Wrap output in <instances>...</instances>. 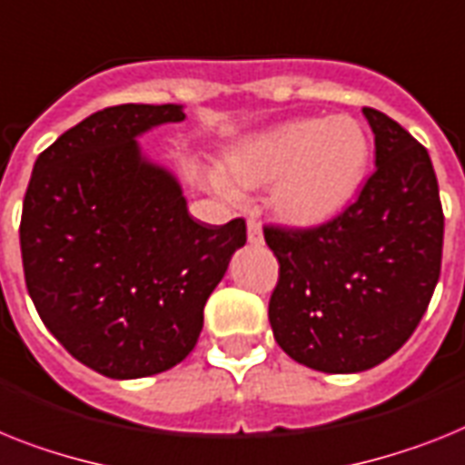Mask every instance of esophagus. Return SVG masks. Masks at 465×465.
Returning a JSON list of instances; mask_svg holds the SVG:
<instances>
[{
	"instance_id": "1",
	"label": "esophagus",
	"mask_w": 465,
	"mask_h": 465,
	"mask_svg": "<svg viewBox=\"0 0 465 465\" xmlns=\"http://www.w3.org/2000/svg\"><path fill=\"white\" fill-rule=\"evenodd\" d=\"M262 226L260 222L248 220V243L251 245H262Z\"/></svg>"
}]
</instances>
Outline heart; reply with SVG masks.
Returning <instances> with one entry per match:
<instances>
[{
  "label": "heart",
  "mask_w": 465,
  "mask_h": 465,
  "mask_svg": "<svg viewBox=\"0 0 465 465\" xmlns=\"http://www.w3.org/2000/svg\"><path fill=\"white\" fill-rule=\"evenodd\" d=\"M371 160L361 123L350 115L298 118L245 139L226 155V174L208 170L217 193L272 184L269 208L295 229H317L338 220L357 198Z\"/></svg>",
  "instance_id": "heart-1"
}]
</instances>
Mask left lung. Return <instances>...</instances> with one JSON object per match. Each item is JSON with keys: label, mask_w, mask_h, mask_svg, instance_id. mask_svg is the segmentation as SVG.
Masks as SVG:
<instances>
[{"label": "left lung", "mask_w": 465, "mask_h": 465, "mask_svg": "<svg viewBox=\"0 0 465 465\" xmlns=\"http://www.w3.org/2000/svg\"><path fill=\"white\" fill-rule=\"evenodd\" d=\"M376 173L317 229L267 226L279 260L269 323L279 347L323 373H359L400 350L438 286L444 214L430 155L400 123L364 108Z\"/></svg>", "instance_id": "left-lung-1"}]
</instances>
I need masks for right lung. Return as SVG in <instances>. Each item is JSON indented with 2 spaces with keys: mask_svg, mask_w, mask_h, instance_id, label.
<instances>
[{
  "mask_svg": "<svg viewBox=\"0 0 465 465\" xmlns=\"http://www.w3.org/2000/svg\"><path fill=\"white\" fill-rule=\"evenodd\" d=\"M186 118L179 104L94 113L35 160L21 217L25 286L77 361L115 381L177 366L203 307L245 245V222L193 220L179 179L139 136Z\"/></svg>",
  "mask_w": 465,
  "mask_h": 465,
  "instance_id": "right-lung-1",
  "label": "right lung"
}]
</instances>
